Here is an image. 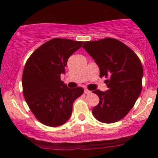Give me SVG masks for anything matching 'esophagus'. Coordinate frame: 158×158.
<instances>
[{"instance_id":"1","label":"esophagus","mask_w":158,"mask_h":158,"mask_svg":"<svg viewBox=\"0 0 158 158\" xmlns=\"http://www.w3.org/2000/svg\"><path fill=\"white\" fill-rule=\"evenodd\" d=\"M84 92H85V94H90L91 93V91L88 90L87 89H85V90H84Z\"/></svg>"}]
</instances>
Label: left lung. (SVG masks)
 <instances>
[{
	"instance_id": "obj_1",
	"label": "left lung",
	"mask_w": 158,
	"mask_h": 158,
	"mask_svg": "<svg viewBox=\"0 0 158 158\" xmlns=\"http://www.w3.org/2000/svg\"><path fill=\"white\" fill-rule=\"evenodd\" d=\"M82 47L98 65L100 77L107 78L108 90L93 91L99 103L92 109V114L102 123L118 122L130 111L141 94V61L133 50L113 38L85 42Z\"/></svg>"
}]
</instances>
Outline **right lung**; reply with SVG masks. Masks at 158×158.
<instances>
[{"mask_svg":"<svg viewBox=\"0 0 158 158\" xmlns=\"http://www.w3.org/2000/svg\"><path fill=\"white\" fill-rule=\"evenodd\" d=\"M80 41L55 38L36 49L25 64L22 77L26 102L39 122L49 127L66 123L82 87L68 88L61 81L68 59L82 45Z\"/></svg>","mask_w":158,"mask_h":158,"instance_id":"1","label":"right lung"}]
</instances>
